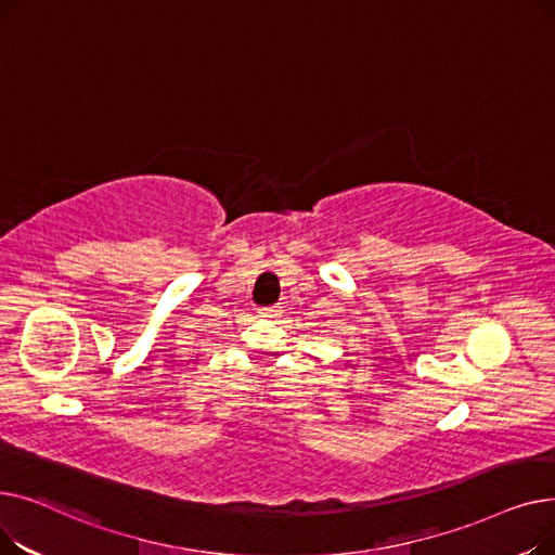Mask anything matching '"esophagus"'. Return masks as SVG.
Here are the masks:
<instances>
[{
    "mask_svg": "<svg viewBox=\"0 0 555 555\" xmlns=\"http://www.w3.org/2000/svg\"><path fill=\"white\" fill-rule=\"evenodd\" d=\"M279 314V308L272 306V308H258V317L262 319H270V317H276Z\"/></svg>",
    "mask_w": 555,
    "mask_h": 555,
    "instance_id": "esophagus-1",
    "label": "esophagus"
}]
</instances>
